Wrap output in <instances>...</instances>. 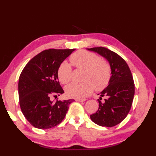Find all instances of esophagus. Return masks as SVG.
Listing matches in <instances>:
<instances>
[{"label": "esophagus", "instance_id": "34e87169", "mask_svg": "<svg viewBox=\"0 0 156 156\" xmlns=\"http://www.w3.org/2000/svg\"><path fill=\"white\" fill-rule=\"evenodd\" d=\"M76 101H78V102H84L86 101V99H79V98H76L75 99Z\"/></svg>", "mask_w": 156, "mask_h": 156}]
</instances>
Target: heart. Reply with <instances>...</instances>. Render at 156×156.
I'll return each instance as SVG.
<instances>
[{
  "label": "heart",
  "mask_w": 156,
  "mask_h": 156,
  "mask_svg": "<svg viewBox=\"0 0 156 156\" xmlns=\"http://www.w3.org/2000/svg\"><path fill=\"white\" fill-rule=\"evenodd\" d=\"M70 61L76 68L84 69L80 83L73 82L66 88V94L69 97L82 99L93 90H101L110 82L111 68L108 63L101 59L100 56L87 51L74 53ZM58 76L61 83L66 84L72 79V68L67 62H63L58 70Z\"/></svg>",
  "instance_id": "b5f03b06"
}]
</instances>
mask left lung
<instances>
[{"label": "left lung", "mask_w": 156, "mask_h": 156, "mask_svg": "<svg viewBox=\"0 0 156 156\" xmlns=\"http://www.w3.org/2000/svg\"><path fill=\"white\" fill-rule=\"evenodd\" d=\"M107 59L111 68L108 87L100 94L99 107L90 115L91 120L102 127H111L124 120L130 111L135 94L133 76L127 63L120 55L103 47L88 49ZM105 96L104 101L101 97Z\"/></svg>", "instance_id": "obj_1"}]
</instances>
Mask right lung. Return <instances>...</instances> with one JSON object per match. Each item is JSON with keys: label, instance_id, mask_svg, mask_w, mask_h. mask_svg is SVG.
Listing matches in <instances>:
<instances>
[{"label": "right lung", "instance_id": "obj_1", "mask_svg": "<svg viewBox=\"0 0 156 156\" xmlns=\"http://www.w3.org/2000/svg\"><path fill=\"white\" fill-rule=\"evenodd\" d=\"M75 49H46L29 61L19 79V98L21 111L34 127L47 129L59 125L74 99L51 101V95L64 93L58 70ZM57 97V96H54Z\"/></svg>", "mask_w": 156, "mask_h": 156}]
</instances>
